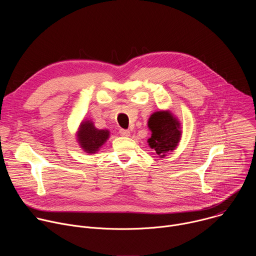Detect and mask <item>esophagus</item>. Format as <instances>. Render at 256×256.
<instances>
[{"mask_svg":"<svg viewBox=\"0 0 256 256\" xmlns=\"http://www.w3.org/2000/svg\"><path fill=\"white\" fill-rule=\"evenodd\" d=\"M120 134L122 136H128L130 134V130H124V128H120Z\"/></svg>","mask_w":256,"mask_h":256,"instance_id":"obj_1","label":"esophagus"}]
</instances>
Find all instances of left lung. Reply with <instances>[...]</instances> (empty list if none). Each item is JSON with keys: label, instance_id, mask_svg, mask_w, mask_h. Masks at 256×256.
<instances>
[{"label": "left lung", "instance_id": "1", "mask_svg": "<svg viewBox=\"0 0 256 256\" xmlns=\"http://www.w3.org/2000/svg\"><path fill=\"white\" fill-rule=\"evenodd\" d=\"M148 126L152 130V136L148 140L149 144L160 157L175 149L180 140L181 132L179 122L170 112H155L151 116Z\"/></svg>", "mask_w": 256, "mask_h": 256}]
</instances>
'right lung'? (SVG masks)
<instances>
[{
	"instance_id": "add662e5",
	"label": "right lung",
	"mask_w": 256,
	"mask_h": 256,
	"mask_svg": "<svg viewBox=\"0 0 256 256\" xmlns=\"http://www.w3.org/2000/svg\"><path fill=\"white\" fill-rule=\"evenodd\" d=\"M109 132L97 130L92 122H84L81 124L78 138L81 147L87 153H95L108 138Z\"/></svg>"
}]
</instances>
